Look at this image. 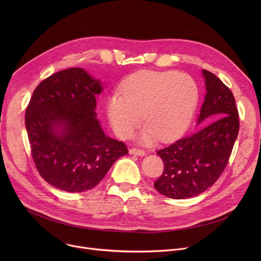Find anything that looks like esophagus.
<instances>
[{"label":"esophagus","instance_id":"34e87169","mask_svg":"<svg viewBox=\"0 0 261 261\" xmlns=\"http://www.w3.org/2000/svg\"><path fill=\"white\" fill-rule=\"evenodd\" d=\"M130 154H134V155H139V156H144L146 154L145 150L142 149H136V148H132L129 150Z\"/></svg>","mask_w":261,"mask_h":261}]
</instances>
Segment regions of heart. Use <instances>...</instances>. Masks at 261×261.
Returning a JSON list of instances; mask_svg holds the SVG:
<instances>
[{
	"label": "heart",
	"instance_id": "1",
	"mask_svg": "<svg viewBox=\"0 0 261 261\" xmlns=\"http://www.w3.org/2000/svg\"><path fill=\"white\" fill-rule=\"evenodd\" d=\"M199 100V88L188 74L141 71L122 81L120 91L109 96L107 114L119 138L127 139L146 122L139 134L143 144L159 136L167 141L187 127Z\"/></svg>",
	"mask_w": 261,
	"mask_h": 261
}]
</instances>
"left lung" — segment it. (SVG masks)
<instances>
[{
    "mask_svg": "<svg viewBox=\"0 0 261 261\" xmlns=\"http://www.w3.org/2000/svg\"><path fill=\"white\" fill-rule=\"evenodd\" d=\"M205 94L197 132L159 150L163 174L154 182L160 194L171 199L196 197L223 172L239 131L234 95L213 73L202 70Z\"/></svg>",
    "mask_w": 261,
    "mask_h": 261,
    "instance_id": "obj_1",
    "label": "left lung"
}]
</instances>
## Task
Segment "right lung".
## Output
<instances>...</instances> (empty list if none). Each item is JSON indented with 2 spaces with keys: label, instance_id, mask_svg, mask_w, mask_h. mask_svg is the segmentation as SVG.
I'll list each match as a JSON object with an SVG mask.
<instances>
[{
  "label": "right lung",
  "instance_id": "right-lung-1",
  "mask_svg": "<svg viewBox=\"0 0 261 261\" xmlns=\"http://www.w3.org/2000/svg\"><path fill=\"white\" fill-rule=\"evenodd\" d=\"M99 79L72 67L43 80L25 113L36 167L51 186L82 193L97 185L113 164L128 154L122 142L109 138L96 114Z\"/></svg>",
  "mask_w": 261,
  "mask_h": 261
}]
</instances>
